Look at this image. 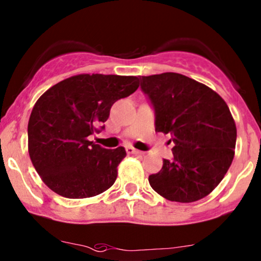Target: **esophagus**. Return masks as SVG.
I'll use <instances>...</instances> for the list:
<instances>
[{"instance_id":"1","label":"esophagus","mask_w":261,"mask_h":261,"mask_svg":"<svg viewBox=\"0 0 261 261\" xmlns=\"http://www.w3.org/2000/svg\"><path fill=\"white\" fill-rule=\"evenodd\" d=\"M126 152H127V153H135V155H138V153H142L141 151H139V150H136L135 147H133V146L126 147Z\"/></svg>"}]
</instances>
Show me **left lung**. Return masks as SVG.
Returning <instances> with one entry per match:
<instances>
[{
	"label": "left lung",
	"instance_id": "8db88e82",
	"mask_svg": "<svg viewBox=\"0 0 261 261\" xmlns=\"http://www.w3.org/2000/svg\"><path fill=\"white\" fill-rule=\"evenodd\" d=\"M155 110V130L175 146L151 188L170 201L194 202L209 195L232 163L237 126L226 102L206 85L181 73L140 76ZM170 140V141H171Z\"/></svg>",
	"mask_w": 261,
	"mask_h": 261
}]
</instances>
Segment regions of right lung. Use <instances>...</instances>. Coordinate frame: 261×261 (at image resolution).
I'll list each match as a JSON object with an SVG mask.
<instances>
[{"mask_svg":"<svg viewBox=\"0 0 261 261\" xmlns=\"http://www.w3.org/2000/svg\"><path fill=\"white\" fill-rule=\"evenodd\" d=\"M138 87L136 76L82 73L54 85L38 98L27 127L29 153L52 191L85 199L114 185L125 149H103L89 136L100 133L111 106Z\"/></svg>","mask_w":261,"mask_h":261,"instance_id":"obj_1","label":"right lung"}]
</instances>
